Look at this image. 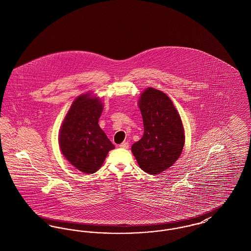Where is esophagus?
Listing matches in <instances>:
<instances>
[{"label": "esophagus", "mask_w": 251, "mask_h": 251, "mask_svg": "<svg viewBox=\"0 0 251 251\" xmlns=\"http://www.w3.org/2000/svg\"><path fill=\"white\" fill-rule=\"evenodd\" d=\"M119 147L123 148V149H128L129 148V143L128 142H122L121 144H119Z\"/></svg>", "instance_id": "34e87169"}]
</instances>
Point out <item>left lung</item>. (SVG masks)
<instances>
[{
	"mask_svg": "<svg viewBox=\"0 0 251 251\" xmlns=\"http://www.w3.org/2000/svg\"><path fill=\"white\" fill-rule=\"evenodd\" d=\"M138 106L144 133L133 143L132 152L141 170L158 175L176 162L182 152L185 144L183 123L171 99L159 90H144Z\"/></svg>",
	"mask_w": 251,
	"mask_h": 251,
	"instance_id": "obj_1",
	"label": "left lung"
}]
</instances>
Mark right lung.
<instances>
[{
	"label": "right lung",
	"mask_w": 251,
	"mask_h": 251,
	"mask_svg": "<svg viewBox=\"0 0 251 251\" xmlns=\"http://www.w3.org/2000/svg\"><path fill=\"white\" fill-rule=\"evenodd\" d=\"M103 111L100 99L90 93L78 96L62 121L59 145L63 156L81 173L94 174L115 149L99 125Z\"/></svg>",
	"instance_id": "1"
}]
</instances>
